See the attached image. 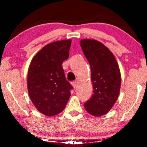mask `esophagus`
Instances as JSON below:
<instances>
[{
    "instance_id": "1",
    "label": "esophagus",
    "mask_w": 147,
    "mask_h": 147,
    "mask_svg": "<svg viewBox=\"0 0 147 147\" xmlns=\"http://www.w3.org/2000/svg\"><path fill=\"white\" fill-rule=\"evenodd\" d=\"M71 85H72V86H73L74 88H76L78 85V82L77 81L71 82Z\"/></svg>"
}]
</instances>
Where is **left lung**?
Masks as SVG:
<instances>
[{"instance_id":"left-lung-1","label":"left lung","mask_w":147,"mask_h":147,"mask_svg":"<svg viewBox=\"0 0 147 147\" xmlns=\"http://www.w3.org/2000/svg\"><path fill=\"white\" fill-rule=\"evenodd\" d=\"M80 46L91 69L93 94L84 104L86 111L100 117L107 114L120 94L121 75L113 53L101 42L83 39Z\"/></svg>"}]
</instances>
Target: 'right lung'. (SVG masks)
Wrapping results in <instances>:
<instances>
[{"mask_svg": "<svg viewBox=\"0 0 147 147\" xmlns=\"http://www.w3.org/2000/svg\"><path fill=\"white\" fill-rule=\"evenodd\" d=\"M71 39L47 44L38 51L27 74L29 97L38 111L47 116L59 114L69 99L72 86L66 80L62 63L69 57Z\"/></svg>", "mask_w": 147, "mask_h": 147, "instance_id": "right-lung-1", "label": "right lung"}]
</instances>
